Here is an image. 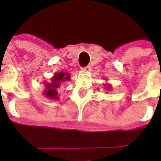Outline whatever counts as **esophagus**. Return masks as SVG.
<instances>
[{
  "label": "esophagus",
  "mask_w": 161,
  "mask_h": 161,
  "mask_svg": "<svg viewBox=\"0 0 161 161\" xmlns=\"http://www.w3.org/2000/svg\"><path fill=\"white\" fill-rule=\"evenodd\" d=\"M82 71H84V72H86V73H88V72H90V71H91V68H90L89 66H87V67H85V68H82Z\"/></svg>",
  "instance_id": "esophagus-1"
}]
</instances>
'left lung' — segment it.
Here are the masks:
<instances>
[{"instance_id": "1", "label": "left lung", "mask_w": 161, "mask_h": 161, "mask_svg": "<svg viewBox=\"0 0 161 161\" xmlns=\"http://www.w3.org/2000/svg\"><path fill=\"white\" fill-rule=\"evenodd\" d=\"M105 89H106L107 91H110V90H111V85H110V84H108V85H107V87H105Z\"/></svg>"}]
</instances>
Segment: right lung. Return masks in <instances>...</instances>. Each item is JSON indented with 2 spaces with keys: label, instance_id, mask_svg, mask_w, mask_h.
<instances>
[{
  "label": "right lung",
  "instance_id": "right-lung-1",
  "mask_svg": "<svg viewBox=\"0 0 161 161\" xmlns=\"http://www.w3.org/2000/svg\"><path fill=\"white\" fill-rule=\"evenodd\" d=\"M70 74L68 72H58L55 73L53 76L50 79L49 82L45 81L43 83L45 89L42 92V94L51 100H58V88L61 86V84L66 82V81L70 80Z\"/></svg>",
  "mask_w": 161,
  "mask_h": 161
}]
</instances>
